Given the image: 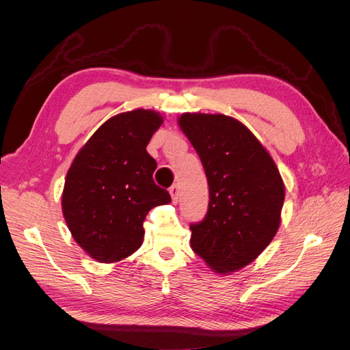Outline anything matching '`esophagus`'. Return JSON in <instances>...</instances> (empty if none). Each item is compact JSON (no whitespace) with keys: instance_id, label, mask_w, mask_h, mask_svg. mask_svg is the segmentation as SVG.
Returning <instances> with one entry per match:
<instances>
[{"instance_id":"esophagus-1","label":"esophagus","mask_w":350,"mask_h":350,"mask_svg":"<svg viewBox=\"0 0 350 350\" xmlns=\"http://www.w3.org/2000/svg\"><path fill=\"white\" fill-rule=\"evenodd\" d=\"M169 194H171L174 203H176V201H178V196H179V187H178L176 184L172 185L171 188H169Z\"/></svg>"}]
</instances>
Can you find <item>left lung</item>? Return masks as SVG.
I'll list each match as a JSON object with an SVG mask.
<instances>
[{
    "label": "left lung",
    "mask_w": 350,
    "mask_h": 350,
    "mask_svg": "<svg viewBox=\"0 0 350 350\" xmlns=\"http://www.w3.org/2000/svg\"><path fill=\"white\" fill-rule=\"evenodd\" d=\"M179 129L193 144L208 183V210L191 225V248L229 274L248 266L279 230L284 184L273 157L245 125L224 113L185 112Z\"/></svg>",
    "instance_id": "obj_1"
}]
</instances>
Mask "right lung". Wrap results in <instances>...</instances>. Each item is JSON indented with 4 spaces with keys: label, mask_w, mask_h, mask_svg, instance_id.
Instances as JSON below:
<instances>
[{
    "label": "right lung",
    "mask_w": 350,
    "mask_h": 350,
    "mask_svg": "<svg viewBox=\"0 0 350 350\" xmlns=\"http://www.w3.org/2000/svg\"><path fill=\"white\" fill-rule=\"evenodd\" d=\"M163 124L153 109H134L103 122L68 169L61 206L71 235L99 262H116L142 247L149 211L171 203L153 181L156 161L146 147Z\"/></svg>",
    "instance_id": "obj_1"
}]
</instances>
